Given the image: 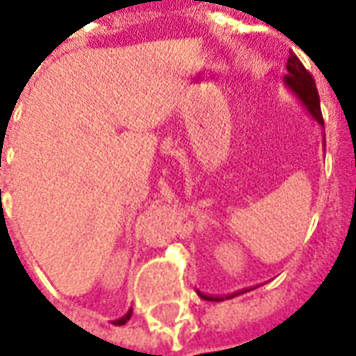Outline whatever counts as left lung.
<instances>
[{
    "mask_svg": "<svg viewBox=\"0 0 356 356\" xmlns=\"http://www.w3.org/2000/svg\"><path fill=\"white\" fill-rule=\"evenodd\" d=\"M287 73L289 75L283 76V85L291 90L297 97V101L307 108V113L313 117V120H317V124L323 127L321 103H319V92H317V87H315V81L305 71V67L301 65V61L295 55H291L289 61H287ZM198 295L202 299H206V301H224L222 297H210V295H204L200 293V291ZM232 297H227V299H232Z\"/></svg>",
    "mask_w": 356,
    "mask_h": 356,
    "instance_id": "obj_1",
    "label": "left lung"
}]
</instances>
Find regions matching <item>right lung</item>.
<instances>
[{
  "mask_svg": "<svg viewBox=\"0 0 356 356\" xmlns=\"http://www.w3.org/2000/svg\"><path fill=\"white\" fill-rule=\"evenodd\" d=\"M130 315H132V309H129V313H127L124 317H120V319H117V321H113V323H115V325H124V323L130 319Z\"/></svg>",
  "mask_w": 356,
  "mask_h": 356,
  "instance_id": "add662e5",
  "label": "right lung"
}]
</instances>
